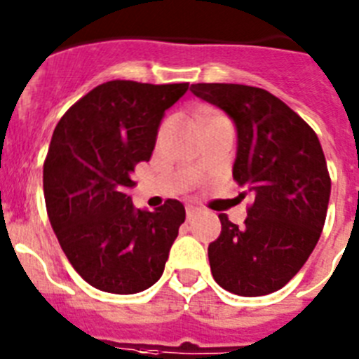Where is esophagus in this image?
<instances>
[{"instance_id": "34e87169", "label": "esophagus", "mask_w": 359, "mask_h": 359, "mask_svg": "<svg viewBox=\"0 0 359 359\" xmlns=\"http://www.w3.org/2000/svg\"><path fill=\"white\" fill-rule=\"evenodd\" d=\"M201 213V208H197V206H187V219H194Z\"/></svg>"}]
</instances>
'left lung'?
<instances>
[{
  "label": "left lung",
  "mask_w": 359,
  "mask_h": 359,
  "mask_svg": "<svg viewBox=\"0 0 359 359\" xmlns=\"http://www.w3.org/2000/svg\"><path fill=\"white\" fill-rule=\"evenodd\" d=\"M190 90L236 126L233 177L255 197L238 228L220 213L208 245L213 279L224 290L258 297L301 271L320 238L331 177L313 130L271 92L238 83H196Z\"/></svg>",
  "instance_id": "obj_1"
}]
</instances>
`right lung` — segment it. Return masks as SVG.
I'll list each match as a JSON object with an SVG mask.
<instances>
[{"label":"right lung","instance_id":"add662e5","mask_svg":"<svg viewBox=\"0 0 359 359\" xmlns=\"http://www.w3.org/2000/svg\"><path fill=\"white\" fill-rule=\"evenodd\" d=\"M189 83L114 80L72 104L53 131L44 162L49 222L74 271L97 290L137 294L160 279L185 206L154 212L128 196L137 163L153 154L167 108Z\"/></svg>","mask_w":359,"mask_h":359}]
</instances>
